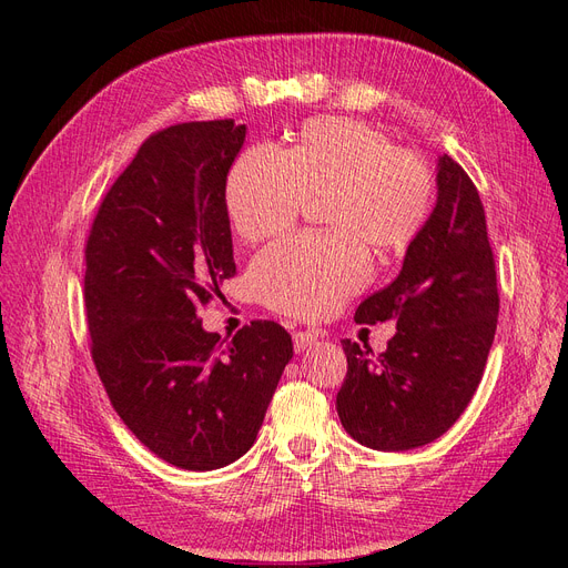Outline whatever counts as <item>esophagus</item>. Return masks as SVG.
<instances>
[{
    "instance_id": "34e87169",
    "label": "esophagus",
    "mask_w": 568,
    "mask_h": 568,
    "mask_svg": "<svg viewBox=\"0 0 568 568\" xmlns=\"http://www.w3.org/2000/svg\"><path fill=\"white\" fill-rule=\"evenodd\" d=\"M317 338H320L317 332H296L294 334V348H296V353H303V351L311 348Z\"/></svg>"
}]
</instances>
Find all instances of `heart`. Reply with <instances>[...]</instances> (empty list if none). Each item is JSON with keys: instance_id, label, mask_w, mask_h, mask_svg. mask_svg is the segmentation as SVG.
Returning <instances> with one entry per match:
<instances>
[{"instance_id": "b5f03b06", "label": "heart", "mask_w": 568, "mask_h": 568, "mask_svg": "<svg viewBox=\"0 0 568 568\" xmlns=\"http://www.w3.org/2000/svg\"><path fill=\"white\" fill-rule=\"evenodd\" d=\"M320 203L329 234L298 236L255 257L251 284L267 307L315 320L369 280L367 248L403 251L432 213L434 180L424 161L390 136L346 118H313L286 153L255 146L230 170L225 203L248 244L291 232L305 201Z\"/></svg>"}]
</instances>
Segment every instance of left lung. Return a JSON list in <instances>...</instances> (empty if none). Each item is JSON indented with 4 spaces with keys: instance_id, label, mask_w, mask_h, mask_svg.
Returning <instances> with one entry per match:
<instances>
[{
    "instance_id": "1",
    "label": "left lung",
    "mask_w": 568,
    "mask_h": 568,
    "mask_svg": "<svg viewBox=\"0 0 568 568\" xmlns=\"http://www.w3.org/2000/svg\"><path fill=\"white\" fill-rule=\"evenodd\" d=\"M436 205L403 270L357 305L359 324L395 320L382 355L341 341L348 372L336 395L343 428L372 450L440 438L467 409L495 338L500 296L484 203L450 156L436 163Z\"/></svg>"
}]
</instances>
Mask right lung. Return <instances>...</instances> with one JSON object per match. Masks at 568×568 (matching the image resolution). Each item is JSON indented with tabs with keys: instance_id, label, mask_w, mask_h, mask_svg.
<instances>
[{
	"instance_id": "right-lung-1",
	"label": "right lung",
	"mask_w": 568,
	"mask_h": 568,
	"mask_svg": "<svg viewBox=\"0 0 568 568\" xmlns=\"http://www.w3.org/2000/svg\"><path fill=\"white\" fill-rule=\"evenodd\" d=\"M244 140L234 120L151 134L101 201L84 248L99 379L130 432L189 471L251 450L294 357L277 322L220 341L196 315L236 272L225 186Z\"/></svg>"
}]
</instances>
